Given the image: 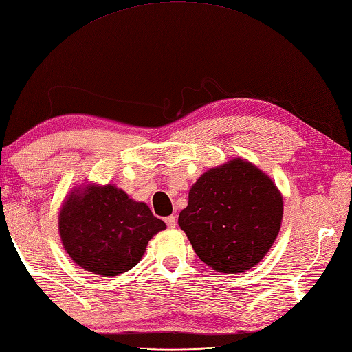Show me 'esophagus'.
<instances>
[{
	"label": "esophagus",
	"instance_id": "1",
	"mask_svg": "<svg viewBox=\"0 0 352 352\" xmlns=\"http://www.w3.org/2000/svg\"><path fill=\"white\" fill-rule=\"evenodd\" d=\"M166 224L168 226L170 229L176 228V217H175V215H170V217H167V218H166Z\"/></svg>",
	"mask_w": 352,
	"mask_h": 352
}]
</instances>
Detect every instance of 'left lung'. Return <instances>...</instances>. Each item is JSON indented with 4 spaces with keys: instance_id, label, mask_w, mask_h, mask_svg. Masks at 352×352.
<instances>
[{
    "instance_id": "1",
    "label": "left lung",
    "mask_w": 352,
    "mask_h": 352,
    "mask_svg": "<svg viewBox=\"0 0 352 352\" xmlns=\"http://www.w3.org/2000/svg\"><path fill=\"white\" fill-rule=\"evenodd\" d=\"M282 217L283 199L274 182L236 158L197 179L177 223L208 267L236 274L263 259Z\"/></svg>"
}]
</instances>
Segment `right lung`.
I'll return each mask as SVG.
<instances>
[{"label":"right lung","instance_id":"add662e5","mask_svg":"<svg viewBox=\"0 0 352 352\" xmlns=\"http://www.w3.org/2000/svg\"><path fill=\"white\" fill-rule=\"evenodd\" d=\"M70 194L60 210L58 230L65 250L81 268L99 276H119L142 259L147 242L166 223L149 206L107 186Z\"/></svg>","mask_w":352,"mask_h":352}]
</instances>
